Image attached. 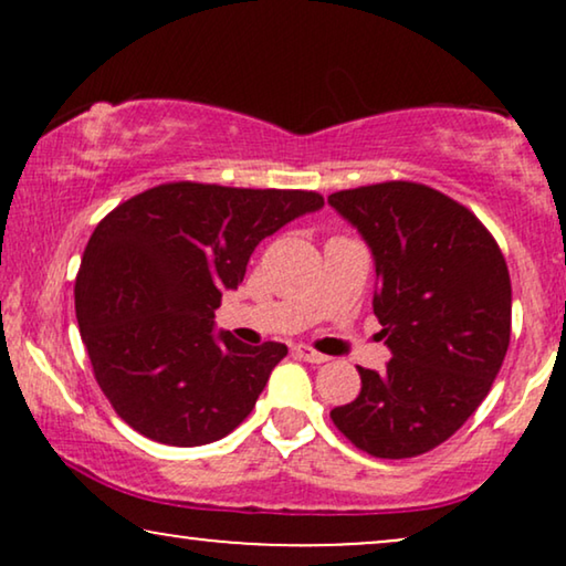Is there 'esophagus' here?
Returning a JSON list of instances; mask_svg holds the SVG:
<instances>
[{
  "label": "esophagus",
  "mask_w": 566,
  "mask_h": 566,
  "mask_svg": "<svg viewBox=\"0 0 566 566\" xmlns=\"http://www.w3.org/2000/svg\"><path fill=\"white\" fill-rule=\"evenodd\" d=\"M293 353H296L301 360H306V363H316V366H319V363H327V360H329V355L316 353L314 347H308V345H296V347H293Z\"/></svg>",
  "instance_id": "obj_1"
}]
</instances>
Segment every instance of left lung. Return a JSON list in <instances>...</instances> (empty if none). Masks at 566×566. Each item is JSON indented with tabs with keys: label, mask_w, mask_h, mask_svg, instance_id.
Instances as JSON below:
<instances>
[{
	"label": "left lung",
	"mask_w": 566,
	"mask_h": 566,
	"mask_svg": "<svg viewBox=\"0 0 566 566\" xmlns=\"http://www.w3.org/2000/svg\"><path fill=\"white\" fill-rule=\"evenodd\" d=\"M374 254V314L391 360L358 368L332 422L378 459H412L453 436L492 389L510 345L513 291L497 242L469 208L417 182L332 192Z\"/></svg>",
	"instance_id": "obj_1"
}]
</instances>
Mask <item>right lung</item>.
<instances>
[{
    "instance_id": "right-lung-1",
    "label": "right lung",
    "mask_w": 566,
    "mask_h": 566,
    "mask_svg": "<svg viewBox=\"0 0 566 566\" xmlns=\"http://www.w3.org/2000/svg\"><path fill=\"white\" fill-rule=\"evenodd\" d=\"M324 206L319 192L169 182L138 192L92 231L74 285L99 389L120 420L167 446L229 436L289 355L216 329L223 291L265 237Z\"/></svg>"
}]
</instances>
